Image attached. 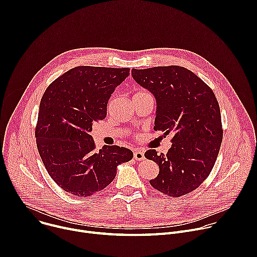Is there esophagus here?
<instances>
[{"label":"esophagus","mask_w":257,"mask_h":257,"mask_svg":"<svg viewBox=\"0 0 257 257\" xmlns=\"http://www.w3.org/2000/svg\"><path fill=\"white\" fill-rule=\"evenodd\" d=\"M133 157L136 161H142V160L145 159L144 158V153L141 150H135L134 153H133Z\"/></svg>","instance_id":"obj_1"}]
</instances>
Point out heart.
Segmentation results:
<instances>
[{
    "mask_svg": "<svg viewBox=\"0 0 257 257\" xmlns=\"http://www.w3.org/2000/svg\"><path fill=\"white\" fill-rule=\"evenodd\" d=\"M139 93H148V92H145V91H139V92H137L136 94H139Z\"/></svg>",
    "mask_w": 257,
    "mask_h": 257,
    "instance_id": "heart-1",
    "label": "heart"
}]
</instances>
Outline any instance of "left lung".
I'll use <instances>...</instances> for the list:
<instances>
[{
  "label": "left lung",
  "instance_id": "1",
  "mask_svg": "<svg viewBox=\"0 0 257 257\" xmlns=\"http://www.w3.org/2000/svg\"><path fill=\"white\" fill-rule=\"evenodd\" d=\"M131 73L156 98L154 129L174 134L167 155H158L155 150L144 154L160 168L151 185L171 197L190 193L208 177L221 149L223 128L215 95L184 67L132 69Z\"/></svg>",
  "mask_w": 257,
  "mask_h": 257
}]
</instances>
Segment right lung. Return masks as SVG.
<instances>
[{
    "mask_svg": "<svg viewBox=\"0 0 257 257\" xmlns=\"http://www.w3.org/2000/svg\"><path fill=\"white\" fill-rule=\"evenodd\" d=\"M129 68L79 66L57 78L45 91L35 129L42 161L52 179L66 192L90 196L111 183L117 168L133 158L120 146L95 151L92 125L106 116L115 88Z\"/></svg>",
    "mask_w": 257,
    "mask_h": 257,
    "instance_id": "1",
    "label": "right lung"
}]
</instances>
